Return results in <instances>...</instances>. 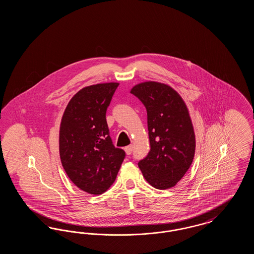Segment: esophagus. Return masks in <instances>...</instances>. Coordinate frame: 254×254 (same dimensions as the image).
Wrapping results in <instances>:
<instances>
[{
	"label": "esophagus",
	"mask_w": 254,
	"mask_h": 254,
	"mask_svg": "<svg viewBox=\"0 0 254 254\" xmlns=\"http://www.w3.org/2000/svg\"><path fill=\"white\" fill-rule=\"evenodd\" d=\"M132 150H133V145H127V146H126L125 147V151H126V153L127 154V155H130L131 153H132Z\"/></svg>",
	"instance_id": "esophagus-1"
}]
</instances>
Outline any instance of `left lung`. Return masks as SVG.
Listing matches in <instances>:
<instances>
[{"label":"left lung","mask_w":254,"mask_h":254,"mask_svg":"<svg viewBox=\"0 0 254 254\" xmlns=\"http://www.w3.org/2000/svg\"><path fill=\"white\" fill-rule=\"evenodd\" d=\"M130 93L147 112L150 150L138 166L145 180L158 190L174 187L190 169L195 135L189 110L170 86L156 82L135 85Z\"/></svg>","instance_id":"1"}]
</instances>
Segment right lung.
Segmentation results:
<instances>
[{"instance_id":"obj_1","label":"right lung","mask_w":254,"mask_h":254,"mask_svg":"<svg viewBox=\"0 0 254 254\" xmlns=\"http://www.w3.org/2000/svg\"><path fill=\"white\" fill-rule=\"evenodd\" d=\"M118 83L86 86L69 101L60 127L62 165L82 190L104 193L114 183L126 152L115 147L106 118Z\"/></svg>"}]
</instances>
